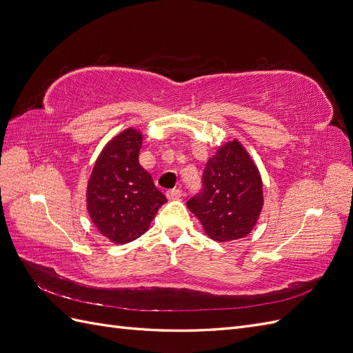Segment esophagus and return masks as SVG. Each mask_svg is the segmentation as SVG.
I'll return each instance as SVG.
<instances>
[{
	"mask_svg": "<svg viewBox=\"0 0 353 353\" xmlns=\"http://www.w3.org/2000/svg\"><path fill=\"white\" fill-rule=\"evenodd\" d=\"M181 196H183V190H179V188H172L166 193V197L169 200H178V199H181Z\"/></svg>",
	"mask_w": 353,
	"mask_h": 353,
	"instance_id": "1",
	"label": "esophagus"
}]
</instances>
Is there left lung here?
<instances>
[{"label":"left lung","mask_w":353,"mask_h":353,"mask_svg":"<svg viewBox=\"0 0 353 353\" xmlns=\"http://www.w3.org/2000/svg\"><path fill=\"white\" fill-rule=\"evenodd\" d=\"M203 190L187 208L215 241H232L253 230L263 206L262 178L240 141L218 148L203 172Z\"/></svg>","instance_id":"1"}]
</instances>
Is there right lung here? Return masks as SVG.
Segmentation results:
<instances>
[{"label": "right lung", "instance_id": "add662e5", "mask_svg": "<svg viewBox=\"0 0 353 353\" xmlns=\"http://www.w3.org/2000/svg\"><path fill=\"white\" fill-rule=\"evenodd\" d=\"M141 144L143 134L134 128L117 134L103 148L88 181L90 218L116 244L141 237L168 201L138 162Z\"/></svg>", "mask_w": 353, "mask_h": 353}]
</instances>
